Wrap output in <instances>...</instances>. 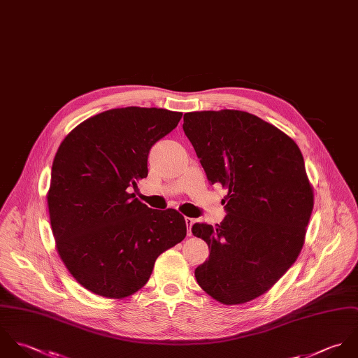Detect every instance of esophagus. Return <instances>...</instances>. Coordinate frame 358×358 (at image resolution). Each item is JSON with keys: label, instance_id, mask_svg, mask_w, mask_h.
Listing matches in <instances>:
<instances>
[{"label": "esophagus", "instance_id": "34e87169", "mask_svg": "<svg viewBox=\"0 0 358 358\" xmlns=\"http://www.w3.org/2000/svg\"><path fill=\"white\" fill-rule=\"evenodd\" d=\"M185 222H187V227H188V235H191L192 234V225H194V222H195V220L194 218H191V217H185Z\"/></svg>", "mask_w": 358, "mask_h": 358}]
</instances>
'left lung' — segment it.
<instances>
[{"mask_svg":"<svg viewBox=\"0 0 358 358\" xmlns=\"http://www.w3.org/2000/svg\"><path fill=\"white\" fill-rule=\"evenodd\" d=\"M182 129L209 182L228 191L224 221L192 227L210 249L196 281L222 304L250 301L303 248L314 205L303 155L281 130L248 112L185 113Z\"/></svg>","mask_w":358,"mask_h":358,"instance_id":"1","label":"left lung"}]
</instances>
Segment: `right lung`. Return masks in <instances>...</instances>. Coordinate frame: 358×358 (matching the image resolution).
<instances>
[{
    "instance_id": "right-lung-1",
    "label": "right lung",
    "mask_w": 358,
    "mask_h": 358,
    "mask_svg": "<svg viewBox=\"0 0 358 358\" xmlns=\"http://www.w3.org/2000/svg\"><path fill=\"white\" fill-rule=\"evenodd\" d=\"M181 116L157 108L110 109L78 124L59 145L47 195L52 234L74 280L95 294L136 293L156 259L187 235L177 210L150 209L130 194L148 176L152 145Z\"/></svg>"
}]
</instances>
